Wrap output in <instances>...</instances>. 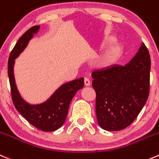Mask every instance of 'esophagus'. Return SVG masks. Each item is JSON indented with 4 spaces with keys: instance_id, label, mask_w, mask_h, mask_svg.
Listing matches in <instances>:
<instances>
[{
    "instance_id": "34e87169",
    "label": "esophagus",
    "mask_w": 159,
    "mask_h": 159,
    "mask_svg": "<svg viewBox=\"0 0 159 159\" xmlns=\"http://www.w3.org/2000/svg\"><path fill=\"white\" fill-rule=\"evenodd\" d=\"M84 85L85 86H90L91 85V81L89 78H84Z\"/></svg>"
}]
</instances>
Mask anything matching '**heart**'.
<instances>
[{
  "label": "heart",
  "mask_w": 159,
  "mask_h": 159,
  "mask_svg": "<svg viewBox=\"0 0 159 159\" xmlns=\"http://www.w3.org/2000/svg\"><path fill=\"white\" fill-rule=\"evenodd\" d=\"M116 38L115 35H108L103 39L102 42L100 45V48H104L108 47L111 44L112 45L108 47L107 50H105L99 56L97 61V65L100 69L106 70L112 66L115 65L116 63L120 58L123 53V47L120 43L116 42ZM114 43L113 44V43Z\"/></svg>",
  "instance_id": "obj_1"
}]
</instances>
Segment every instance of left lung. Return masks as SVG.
Wrapping results in <instances>:
<instances>
[{
  "label": "left lung",
  "instance_id": "obj_1",
  "mask_svg": "<svg viewBox=\"0 0 159 159\" xmlns=\"http://www.w3.org/2000/svg\"><path fill=\"white\" fill-rule=\"evenodd\" d=\"M150 70V55L142 43L126 65L92 72L95 112L103 130H124L134 121L148 98Z\"/></svg>",
  "mask_w": 159,
  "mask_h": 159
}]
</instances>
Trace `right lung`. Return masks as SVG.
I'll list each match as a JSON object with an SVG mask.
<instances>
[{
    "mask_svg": "<svg viewBox=\"0 0 159 159\" xmlns=\"http://www.w3.org/2000/svg\"><path fill=\"white\" fill-rule=\"evenodd\" d=\"M40 25H35L26 31L18 40L11 53L7 64L9 82L15 107L26 120L43 131H54L65 122L69 106L79 89L84 87V78H80L60 86L46 101L37 104L28 102L20 95L15 82L14 67L15 59L27 47L34 35L38 33Z\"/></svg>",
    "mask_w": 159,
    "mask_h": 159,
    "instance_id": "add662e5",
    "label": "right lung"
}]
</instances>
